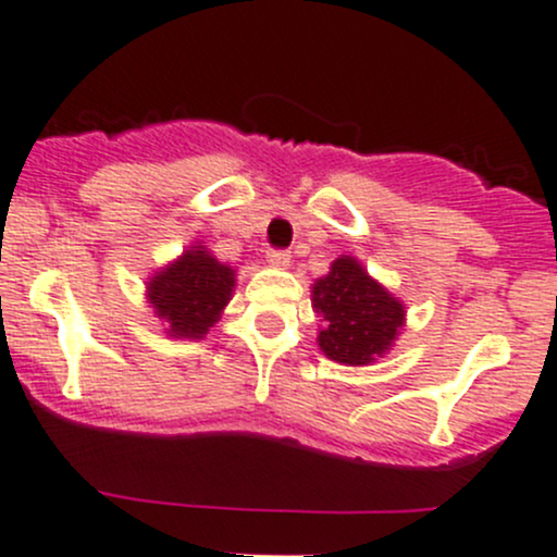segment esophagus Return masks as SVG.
<instances>
[{"label": "esophagus", "mask_w": 557, "mask_h": 557, "mask_svg": "<svg viewBox=\"0 0 557 557\" xmlns=\"http://www.w3.org/2000/svg\"><path fill=\"white\" fill-rule=\"evenodd\" d=\"M267 261L272 263V267L285 269V267H290V253H288V250H283V248H269L267 250Z\"/></svg>", "instance_id": "esophagus-1"}]
</instances>
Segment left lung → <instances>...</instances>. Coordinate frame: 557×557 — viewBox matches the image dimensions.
Here are the masks:
<instances>
[{
    "label": "left lung",
    "instance_id": "8db88e82",
    "mask_svg": "<svg viewBox=\"0 0 557 557\" xmlns=\"http://www.w3.org/2000/svg\"><path fill=\"white\" fill-rule=\"evenodd\" d=\"M314 309L325 318L320 349L344 366H368L392 347L406 309L355 259L333 261L331 272L312 288Z\"/></svg>",
    "mask_w": 557,
    "mask_h": 557
}]
</instances>
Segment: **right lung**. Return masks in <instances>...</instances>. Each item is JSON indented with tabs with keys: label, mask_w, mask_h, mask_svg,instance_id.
<instances>
[{
	"label": "right lung",
	"mask_w": 557,
	"mask_h": 557,
	"mask_svg": "<svg viewBox=\"0 0 557 557\" xmlns=\"http://www.w3.org/2000/svg\"><path fill=\"white\" fill-rule=\"evenodd\" d=\"M234 288V272L208 250H186L149 283V304L171 336L202 338L219 320Z\"/></svg>",
	"instance_id": "add662e5"
}]
</instances>
